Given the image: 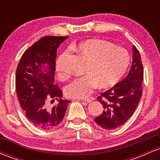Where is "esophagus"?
<instances>
[{
    "label": "esophagus",
    "mask_w": 160,
    "mask_h": 160,
    "mask_svg": "<svg viewBox=\"0 0 160 160\" xmlns=\"http://www.w3.org/2000/svg\"><path fill=\"white\" fill-rule=\"evenodd\" d=\"M95 99V98H93V97H92V98H89L85 99V100H84V102H87V103H90V102H93V101H94Z\"/></svg>",
    "instance_id": "esophagus-1"
}]
</instances>
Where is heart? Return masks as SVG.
I'll list each match as a JSON object with an SVG mask.
<instances>
[{"instance_id": "1", "label": "heart", "mask_w": 160, "mask_h": 160, "mask_svg": "<svg viewBox=\"0 0 160 160\" xmlns=\"http://www.w3.org/2000/svg\"><path fill=\"white\" fill-rule=\"evenodd\" d=\"M71 49L87 61L83 77L77 78L66 86L65 95L68 98L82 99L89 97L93 90L115 86L124 76L130 62L129 53L125 48L117 47L111 42L101 39L84 40ZM67 52L63 55H67ZM58 76L66 77L59 60L56 63Z\"/></svg>"}]
</instances>
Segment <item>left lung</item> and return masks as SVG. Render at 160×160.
<instances>
[{
    "instance_id": "8db88e82",
    "label": "left lung",
    "mask_w": 160,
    "mask_h": 160,
    "mask_svg": "<svg viewBox=\"0 0 160 160\" xmlns=\"http://www.w3.org/2000/svg\"><path fill=\"white\" fill-rule=\"evenodd\" d=\"M132 50V64L127 76L98 97L104 111L94 120L105 129H114L123 125L134 113L142 95L144 68L135 46Z\"/></svg>"
}]
</instances>
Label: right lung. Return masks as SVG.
<instances>
[{
  "mask_svg": "<svg viewBox=\"0 0 160 160\" xmlns=\"http://www.w3.org/2000/svg\"><path fill=\"white\" fill-rule=\"evenodd\" d=\"M68 37L45 36L23 53L16 74V89L27 118L40 129L58 126L70 101L62 99V92L54 84L56 51ZM58 103L50 107L48 101Z\"/></svg>",
  "mask_w": 160,
  "mask_h": 160,
  "instance_id": "right-lung-1",
  "label": "right lung"
}]
</instances>
